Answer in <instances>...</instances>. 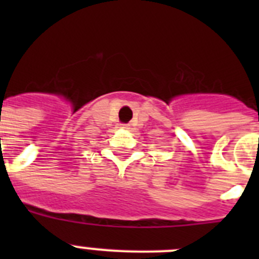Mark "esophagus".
<instances>
[{"label":"esophagus","instance_id":"34e87169","mask_svg":"<svg viewBox=\"0 0 259 259\" xmlns=\"http://www.w3.org/2000/svg\"><path fill=\"white\" fill-rule=\"evenodd\" d=\"M120 128H128L127 124H120Z\"/></svg>","mask_w":259,"mask_h":259}]
</instances>
